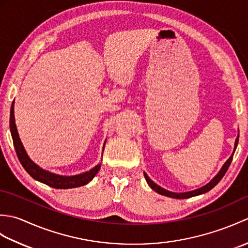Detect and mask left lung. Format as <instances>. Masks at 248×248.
Returning a JSON list of instances; mask_svg holds the SVG:
<instances>
[{
  "label": "left lung",
  "mask_w": 248,
  "mask_h": 248,
  "mask_svg": "<svg viewBox=\"0 0 248 248\" xmlns=\"http://www.w3.org/2000/svg\"><path fill=\"white\" fill-rule=\"evenodd\" d=\"M238 143H239V136L236 138L235 140V144H234V150H233V154L231 155V156L229 157V159L227 160V162L225 163L224 166L222 167V170H219V172L217 173V176H215L211 181H210L207 186H204L202 187H200L198 189H195V191H192V192H186V193H172V192H170V191H166V189L162 188L161 186H157V184H155L154 181L150 180V178L146 175V173H144V176L146 178V181L148 182L149 186L154 189V191H155L156 193H159L161 195H164V196H167V197H171V198H178V199H186V198H189V197H193V196H197V195H200V194H203V193H207L209 192L210 189H212L217 184L222 180V178L224 177V175L226 173V171L228 170V168L231 164V161H232V157H233V155H234V151L236 149V146H238Z\"/></svg>",
  "instance_id": "8db88e82"
}]
</instances>
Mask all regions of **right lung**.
Masks as SVG:
<instances>
[{
	"instance_id": "obj_1",
	"label": "right lung",
	"mask_w": 248,
	"mask_h": 248,
	"mask_svg": "<svg viewBox=\"0 0 248 248\" xmlns=\"http://www.w3.org/2000/svg\"><path fill=\"white\" fill-rule=\"evenodd\" d=\"M9 127H10V132H12V136H13L16 154H17L20 163L24 167V170L29 172V175L31 177L36 179L37 181H40L46 184V186H52L54 188H73V187L85 186V184H87L89 181L93 180V178L97 175L100 167H101V164H99L89 171L81 173V175H78V176H71V177L59 176V175H55V173L41 170V168L39 166H37L33 161H31V159L28 156V155H26V152L23 148L22 143H21V140L19 139L18 131H17V128H16V124H15L14 102L12 104V108H10Z\"/></svg>"
}]
</instances>
